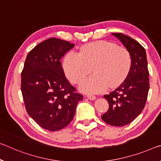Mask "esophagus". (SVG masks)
<instances>
[{
	"label": "esophagus",
	"instance_id": "esophagus-1",
	"mask_svg": "<svg viewBox=\"0 0 161 161\" xmlns=\"http://www.w3.org/2000/svg\"><path fill=\"white\" fill-rule=\"evenodd\" d=\"M86 97L90 99V100H94L97 98L95 96L92 95V94H88V95H86Z\"/></svg>",
	"mask_w": 161,
	"mask_h": 161
}]
</instances>
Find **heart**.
Returning <instances> with one entry per match:
<instances>
[{
    "label": "heart",
    "instance_id": "heart-1",
    "mask_svg": "<svg viewBox=\"0 0 161 161\" xmlns=\"http://www.w3.org/2000/svg\"><path fill=\"white\" fill-rule=\"evenodd\" d=\"M131 65V54L126 48L105 41L81 47L79 54L69 52L63 62L66 75L74 84L80 83L92 68L93 75L80 85V90L89 94L101 92L108 86L113 88L120 85Z\"/></svg>",
    "mask_w": 161,
    "mask_h": 161
}]
</instances>
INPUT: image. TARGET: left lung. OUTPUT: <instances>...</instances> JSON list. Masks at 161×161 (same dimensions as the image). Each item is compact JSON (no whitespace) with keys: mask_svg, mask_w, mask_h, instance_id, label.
Returning a JSON list of instances; mask_svg holds the SVG:
<instances>
[{"mask_svg":"<svg viewBox=\"0 0 161 161\" xmlns=\"http://www.w3.org/2000/svg\"><path fill=\"white\" fill-rule=\"evenodd\" d=\"M112 35L118 39L130 53L132 65L128 75L115 90L104 95L109 104L103 120L110 125H127L141 113L149 90V72L146 52L136 40L121 33Z\"/></svg>","mask_w":161,"mask_h":161,"instance_id":"obj_1","label":"left lung"}]
</instances>
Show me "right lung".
I'll list each match as a JSON object with an SVG mask.
<instances>
[{
	"label": "right lung",
	"mask_w": 161,
	"mask_h": 161,
	"mask_svg": "<svg viewBox=\"0 0 161 161\" xmlns=\"http://www.w3.org/2000/svg\"><path fill=\"white\" fill-rule=\"evenodd\" d=\"M75 44L51 38L28 53L21 73V92L28 114L50 131L64 128L73 119L81 94L65 77L60 60Z\"/></svg>",
	"instance_id": "right-lung-1"
}]
</instances>
